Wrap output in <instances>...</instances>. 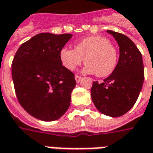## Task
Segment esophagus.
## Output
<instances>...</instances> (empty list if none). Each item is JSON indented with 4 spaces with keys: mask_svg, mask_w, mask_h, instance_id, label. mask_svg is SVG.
I'll list each match as a JSON object with an SVG mask.
<instances>
[{
    "mask_svg": "<svg viewBox=\"0 0 153 153\" xmlns=\"http://www.w3.org/2000/svg\"><path fill=\"white\" fill-rule=\"evenodd\" d=\"M74 79H75V80H76V82H79L80 81H81V79H82V77L79 76V75H75L74 76Z\"/></svg>",
    "mask_w": 153,
    "mask_h": 153,
    "instance_id": "1",
    "label": "esophagus"
}]
</instances>
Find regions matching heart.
Instances as JSON below:
<instances>
[{"label":"heart","instance_id":"1","mask_svg":"<svg viewBox=\"0 0 153 153\" xmlns=\"http://www.w3.org/2000/svg\"><path fill=\"white\" fill-rule=\"evenodd\" d=\"M60 59L65 68L75 70L84 60L83 72L106 77L113 73L117 65L116 48L103 36H89L78 42L74 49L63 48L60 51Z\"/></svg>","mask_w":153,"mask_h":153}]
</instances>
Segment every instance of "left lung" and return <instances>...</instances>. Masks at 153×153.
Returning a JSON list of instances; mask_svg holds the SVG:
<instances>
[{
    "mask_svg": "<svg viewBox=\"0 0 153 153\" xmlns=\"http://www.w3.org/2000/svg\"><path fill=\"white\" fill-rule=\"evenodd\" d=\"M119 46V60L113 73L91 89L94 105L101 114L117 117L131 109L136 102L144 80L142 54L132 41L123 34L107 30Z\"/></svg>",
    "mask_w": 153,
    "mask_h": 153,
    "instance_id": "8db88e82",
    "label": "left lung"
}]
</instances>
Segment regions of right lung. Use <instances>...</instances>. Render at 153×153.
Here are the masks:
<instances>
[{"instance_id":"right-lung-1","label":"right lung","mask_w":153,"mask_h":153,"mask_svg":"<svg viewBox=\"0 0 153 153\" xmlns=\"http://www.w3.org/2000/svg\"><path fill=\"white\" fill-rule=\"evenodd\" d=\"M71 34L39 33L23 43L12 62V78L17 99L28 114L52 122L70 107L74 74L62 65L60 51Z\"/></svg>"}]
</instances>
